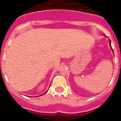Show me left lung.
<instances>
[{
    "label": "left lung",
    "mask_w": 121,
    "mask_h": 121,
    "mask_svg": "<svg viewBox=\"0 0 121 121\" xmlns=\"http://www.w3.org/2000/svg\"><path fill=\"white\" fill-rule=\"evenodd\" d=\"M109 43H110V46L111 49H112V50L113 51V49H112V46H111V40H109Z\"/></svg>",
    "instance_id": "obj_1"
}]
</instances>
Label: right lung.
Instances as JSON below:
<instances>
[{"instance_id": "obj_1", "label": "right lung", "mask_w": 121, "mask_h": 121, "mask_svg": "<svg viewBox=\"0 0 121 121\" xmlns=\"http://www.w3.org/2000/svg\"><path fill=\"white\" fill-rule=\"evenodd\" d=\"M46 92H47V91H46ZM46 92H45V93H46ZM45 93H43V94H42V95H40V96H42V95H44V94H45ZM36 97H37V96H36Z\"/></svg>"}]
</instances>
